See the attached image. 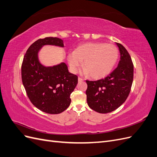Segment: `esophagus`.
I'll use <instances>...</instances> for the list:
<instances>
[{
  "label": "esophagus",
  "mask_w": 157,
  "mask_h": 157,
  "mask_svg": "<svg viewBox=\"0 0 157 157\" xmlns=\"http://www.w3.org/2000/svg\"><path fill=\"white\" fill-rule=\"evenodd\" d=\"M78 82H82V81H83L84 80H83L82 78L78 77Z\"/></svg>",
  "instance_id": "34e87169"
}]
</instances>
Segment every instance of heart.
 <instances>
[{
    "label": "heart",
    "instance_id": "b5f03b06",
    "mask_svg": "<svg viewBox=\"0 0 157 157\" xmlns=\"http://www.w3.org/2000/svg\"><path fill=\"white\" fill-rule=\"evenodd\" d=\"M118 58L117 47L104 42H90L78 46L68 56V63L73 73L77 71L83 61L84 74L95 79L104 78L111 72Z\"/></svg>",
    "mask_w": 157,
    "mask_h": 157
}]
</instances>
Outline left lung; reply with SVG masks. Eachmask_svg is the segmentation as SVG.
<instances>
[{"instance_id": "left-lung-1", "label": "left lung", "mask_w": 157, "mask_h": 157, "mask_svg": "<svg viewBox=\"0 0 157 157\" xmlns=\"http://www.w3.org/2000/svg\"><path fill=\"white\" fill-rule=\"evenodd\" d=\"M121 59L117 68L105 78L86 80L88 106L99 113H108L119 107L130 92L134 78V65L126 49L117 43Z\"/></svg>"}]
</instances>
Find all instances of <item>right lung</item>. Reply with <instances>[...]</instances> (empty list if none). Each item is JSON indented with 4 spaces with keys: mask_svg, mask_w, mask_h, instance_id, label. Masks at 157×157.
<instances>
[{
    "mask_svg": "<svg viewBox=\"0 0 157 157\" xmlns=\"http://www.w3.org/2000/svg\"><path fill=\"white\" fill-rule=\"evenodd\" d=\"M44 45L64 47L63 40L57 37H46L33 43L23 58L22 82L28 98L37 109L48 114H59L69 106L78 77L69 73L63 62L52 67L42 65L38 54Z\"/></svg>",
    "mask_w": 157,
    "mask_h": 157,
    "instance_id": "right-lung-1",
    "label": "right lung"
}]
</instances>
